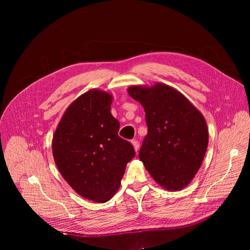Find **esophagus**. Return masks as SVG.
<instances>
[{"label":"esophagus","instance_id":"1","mask_svg":"<svg viewBox=\"0 0 250 250\" xmlns=\"http://www.w3.org/2000/svg\"><path fill=\"white\" fill-rule=\"evenodd\" d=\"M132 145H133V147H134L135 151L137 152V151H138V149H139V147H140V144H139V142H138V141H136V140H134V141H132Z\"/></svg>","mask_w":250,"mask_h":250}]
</instances>
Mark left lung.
I'll use <instances>...</instances> for the list:
<instances>
[{
    "mask_svg": "<svg viewBox=\"0 0 250 250\" xmlns=\"http://www.w3.org/2000/svg\"><path fill=\"white\" fill-rule=\"evenodd\" d=\"M127 93L146 113L148 134L140 160L164 189L187 188L198 173L208 148L204 115L178 90L163 83L129 86Z\"/></svg>",
    "mask_w": 250,
    "mask_h": 250,
    "instance_id": "left-lung-1",
    "label": "left lung"
}]
</instances>
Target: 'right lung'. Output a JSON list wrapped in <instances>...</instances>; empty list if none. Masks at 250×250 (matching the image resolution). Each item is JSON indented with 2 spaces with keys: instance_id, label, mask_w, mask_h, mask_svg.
Returning a JSON list of instances; mask_svg holds the SVG:
<instances>
[{
  "instance_id": "1",
  "label": "right lung",
  "mask_w": 250,
  "mask_h": 250,
  "mask_svg": "<svg viewBox=\"0 0 250 250\" xmlns=\"http://www.w3.org/2000/svg\"><path fill=\"white\" fill-rule=\"evenodd\" d=\"M112 94L90 89L65 109L52 137L55 163L63 179L84 199L108 202L121 187L130 143L118 137L120 123L110 112Z\"/></svg>"
}]
</instances>
